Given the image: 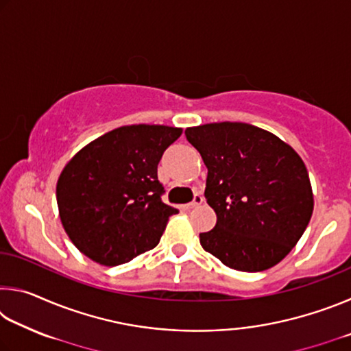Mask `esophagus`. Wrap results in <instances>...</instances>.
I'll return each mask as SVG.
<instances>
[{
    "mask_svg": "<svg viewBox=\"0 0 351 351\" xmlns=\"http://www.w3.org/2000/svg\"><path fill=\"white\" fill-rule=\"evenodd\" d=\"M203 201H204V198L201 197L199 193H197L193 197V201L192 203H189V204H186V209H193V207H197V206H199V204H203Z\"/></svg>",
    "mask_w": 351,
    "mask_h": 351,
    "instance_id": "esophagus-1",
    "label": "esophagus"
}]
</instances>
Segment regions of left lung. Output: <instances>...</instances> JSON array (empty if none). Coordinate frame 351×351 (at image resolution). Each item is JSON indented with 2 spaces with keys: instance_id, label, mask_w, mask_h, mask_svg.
<instances>
[{
  "instance_id": "8db88e82",
  "label": "left lung",
  "mask_w": 351,
  "mask_h": 351,
  "mask_svg": "<svg viewBox=\"0 0 351 351\" xmlns=\"http://www.w3.org/2000/svg\"><path fill=\"white\" fill-rule=\"evenodd\" d=\"M207 167L204 197L217 224L199 234L204 251L229 268L269 269L304 235L314 207L304 161L287 142L243 122L186 130Z\"/></svg>"
}]
</instances>
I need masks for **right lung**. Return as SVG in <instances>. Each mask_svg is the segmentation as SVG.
<instances>
[{
    "label": "right lung",
    "instance_id": "right-lung-1",
    "mask_svg": "<svg viewBox=\"0 0 351 351\" xmlns=\"http://www.w3.org/2000/svg\"><path fill=\"white\" fill-rule=\"evenodd\" d=\"M182 128L125 125L77 152L57 181L71 241L88 258L117 266L150 251L178 209L162 203L158 164Z\"/></svg>",
    "mask_w": 351,
    "mask_h": 351
}]
</instances>
